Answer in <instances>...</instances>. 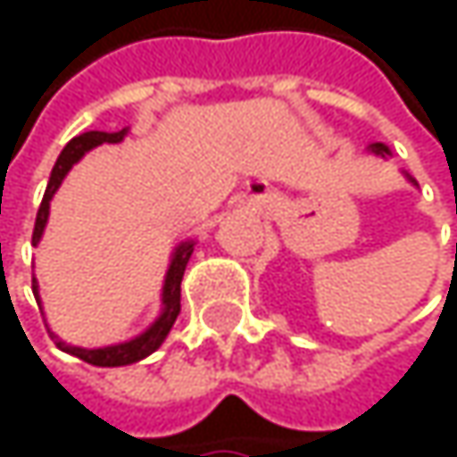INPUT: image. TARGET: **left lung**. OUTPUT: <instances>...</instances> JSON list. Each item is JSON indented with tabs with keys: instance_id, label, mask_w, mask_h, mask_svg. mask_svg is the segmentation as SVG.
Segmentation results:
<instances>
[{
	"instance_id": "obj_1",
	"label": "left lung",
	"mask_w": 457,
	"mask_h": 457,
	"mask_svg": "<svg viewBox=\"0 0 457 457\" xmlns=\"http://www.w3.org/2000/svg\"><path fill=\"white\" fill-rule=\"evenodd\" d=\"M368 150H370V153H376V155H381V158H389V155H392V150H389V147H386L384 142H373V145H370ZM405 177H408V182H412V185H418V182L412 179L408 171H405ZM455 253H457V251H455Z\"/></svg>"
}]
</instances>
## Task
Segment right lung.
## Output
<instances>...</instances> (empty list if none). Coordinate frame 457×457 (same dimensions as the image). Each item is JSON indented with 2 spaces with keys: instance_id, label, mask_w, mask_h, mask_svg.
Here are the masks:
<instances>
[{
  "instance_id": "obj_1",
  "label": "right lung",
  "mask_w": 457,
  "mask_h": 457,
  "mask_svg": "<svg viewBox=\"0 0 457 457\" xmlns=\"http://www.w3.org/2000/svg\"><path fill=\"white\" fill-rule=\"evenodd\" d=\"M129 129H121V132H84L79 137H73L62 153L57 155L54 166H52V174H49V182H46L45 198H42V206H39V214H37V225H34V237L31 243L39 245L42 235H45L46 220H49V204L57 193V187L62 185V179L68 177V171L73 169V163H79L89 150H95L97 145L103 142H121L127 137ZM193 245L195 240H182L174 251H171V259H169V270L163 275V288H161V312L158 318L153 320L142 333H137L135 338L129 341H119V344H108V346H95V349H84V346H71L65 341H60L54 333L52 338H57V346L89 365H97V368H121V365H132L139 362L145 357H150L169 336L174 320L179 315V286H182V275H185V267L193 256ZM34 296H37V304L45 315V307H42V296H39V283L34 278Z\"/></svg>"
}]
</instances>
